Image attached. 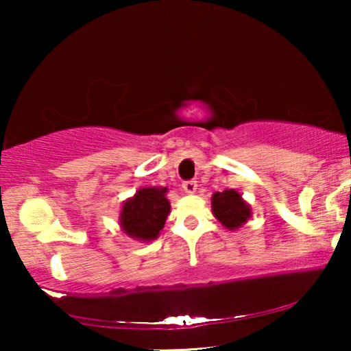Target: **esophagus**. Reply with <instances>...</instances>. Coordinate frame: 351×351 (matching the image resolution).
Masks as SVG:
<instances>
[{
	"instance_id": "obj_1",
	"label": "esophagus",
	"mask_w": 351,
	"mask_h": 351,
	"mask_svg": "<svg viewBox=\"0 0 351 351\" xmlns=\"http://www.w3.org/2000/svg\"><path fill=\"white\" fill-rule=\"evenodd\" d=\"M182 189H184L185 193H195L196 191V180H185L182 184Z\"/></svg>"
}]
</instances>
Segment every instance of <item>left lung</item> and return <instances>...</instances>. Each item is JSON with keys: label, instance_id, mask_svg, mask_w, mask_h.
Instances as JSON below:
<instances>
[{"label": "left lung", "instance_id": "obj_1", "mask_svg": "<svg viewBox=\"0 0 351 351\" xmlns=\"http://www.w3.org/2000/svg\"><path fill=\"white\" fill-rule=\"evenodd\" d=\"M213 213L223 227L234 230L246 222L251 215V209L238 191L225 190L213 195Z\"/></svg>", "mask_w": 351, "mask_h": 351}]
</instances>
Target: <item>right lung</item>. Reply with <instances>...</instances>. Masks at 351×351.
<instances>
[{"mask_svg": "<svg viewBox=\"0 0 351 351\" xmlns=\"http://www.w3.org/2000/svg\"><path fill=\"white\" fill-rule=\"evenodd\" d=\"M167 189H141L123 204L121 228L129 237L152 241L160 234L169 214Z\"/></svg>", "mask_w": 351, "mask_h": 351, "instance_id": "add662e5", "label": "right lung"}]
</instances>
